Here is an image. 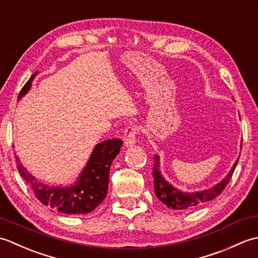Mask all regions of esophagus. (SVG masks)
Instances as JSON below:
<instances>
[{"label":"esophagus","mask_w":258,"mask_h":258,"mask_svg":"<svg viewBox=\"0 0 258 258\" xmlns=\"http://www.w3.org/2000/svg\"><path fill=\"white\" fill-rule=\"evenodd\" d=\"M140 132V127L136 124H130L124 131V145L132 146L136 142V135Z\"/></svg>","instance_id":"esophagus-1"}]
</instances>
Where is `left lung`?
Instances as JSON below:
<instances>
[{
	"label": "left lung",
	"instance_id": "left-lung-1",
	"mask_svg": "<svg viewBox=\"0 0 258 258\" xmlns=\"http://www.w3.org/2000/svg\"><path fill=\"white\" fill-rule=\"evenodd\" d=\"M237 162L238 160L235 162L233 168L227 174V176L222 182L213 186V187L202 191H196V193H183V191L174 188L171 184H168L164 179L160 173V169H158L160 157L155 156L154 165H153V178H154L155 195L163 204H165L168 208H172V210H191V208L201 206L204 203L212 201L213 199H215V197L222 194V191L225 189L226 185L232 177L235 167L237 165Z\"/></svg>",
	"mask_w": 258,
	"mask_h": 258
}]
</instances>
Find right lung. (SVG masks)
I'll return each mask as SVG.
<instances>
[{
  "mask_svg": "<svg viewBox=\"0 0 258 258\" xmlns=\"http://www.w3.org/2000/svg\"><path fill=\"white\" fill-rule=\"evenodd\" d=\"M33 74L25 85L22 87L19 100L31 89ZM123 142L119 139L104 141L97 144L93 151L90 161L80 175V178L74 185L69 187H51L43 184L31 175L22 165L18 156L16 167L25 183L30 186L36 199L43 205L50 206L59 213L64 214H87L94 211L105 199L108 188L109 168L112 162L119 153Z\"/></svg>",
  "mask_w": 258,
  "mask_h": 258,
  "instance_id": "add662e5",
  "label": "right lung"
}]
</instances>
